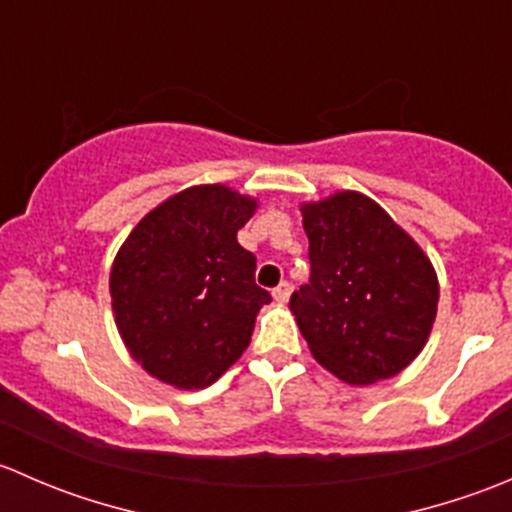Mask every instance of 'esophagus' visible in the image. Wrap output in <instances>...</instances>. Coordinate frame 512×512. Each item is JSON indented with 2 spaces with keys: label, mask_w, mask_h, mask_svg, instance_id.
Returning <instances> with one entry per match:
<instances>
[{
  "label": "esophagus",
  "mask_w": 512,
  "mask_h": 512,
  "mask_svg": "<svg viewBox=\"0 0 512 512\" xmlns=\"http://www.w3.org/2000/svg\"><path fill=\"white\" fill-rule=\"evenodd\" d=\"M289 294H292V287H289L287 282H282V285L277 287L275 292H272V297H275V302H277V304H287Z\"/></svg>",
  "instance_id": "1"
}]
</instances>
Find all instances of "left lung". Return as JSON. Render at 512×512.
<instances>
[{"label":"left lung","instance_id":"obj_1","mask_svg":"<svg viewBox=\"0 0 512 512\" xmlns=\"http://www.w3.org/2000/svg\"><path fill=\"white\" fill-rule=\"evenodd\" d=\"M309 285L289 299L314 359L369 386L404 371L436 322L438 277L421 245L356 190L302 203Z\"/></svg>","mask_w":512,"mask_h":512}]
</instances>
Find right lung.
Masks as SVG:
<instances>
[{
    "mask_svg": "<svg viewBox=\"0 0 512 512\" xmlns=\"http://www.w3.org/2000/svg\"><path fill=\"white\" fill-rule=\"evenodd\" d=\"M257 198L193 185L156 205L111 265L113 319L128 354L163 384L205 389L240 359L270 294L237 230Z\"/></svg>",
    "mask_w": 512,
    "mask_h": 512,
    "instance_id": "1",
    "label": "right lung"
}]
</instances>
